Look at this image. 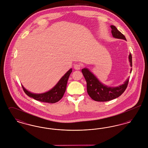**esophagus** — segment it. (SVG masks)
<instances>
[{
    "label": "esophagus",
    "mask_w": 148,
    "mask_h": 148,
    "mask_svg": "<svg viewBox=\"0 0 148 148\" xmlns=\"http://www.w3.org/2000/svg\"><path fill=\"white\" fill-rule=\"evenodd\" d=\"M74 68L75 70H80L81 68V65L79 64H75L74 66Z\"/></svg>",
    "instance_id": "1"
}]
</instances>
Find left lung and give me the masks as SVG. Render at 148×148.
I'll return each mask as SVG.
<instances>
[{"label": "left lung", "mask_w": 148, "mask_h": 148, "mask_svg": "<svg viewBox=\"0 0 148 148\" xmlns=\"http://www.w3.org/2000/svg\"><path fill=\"white\" fill-rule=\"evenodd\" d=\"M110 27L114 38L127 40L125 36L120 32L115 26L111 25ZM129 61L130 66L132 67V56L130 53L129 56ZM82 71L86 82L87 92L89 95L92 99L97 101H107L118 98L127 89L129 79V77H128L123 84L118 86L110 87L100 82L89 69L85 68L82 70ZM130 72V73H132V68Z\"/></svg>", "instance_id": "obj_1"}]
</instances>
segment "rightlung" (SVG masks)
I'll use <instances>...</instances> for the list:
<instances>
[{
    "mask_svg": "<svg viewBox=\"0 0 148 148\" xmlns=\"http://www.w3.org/2000/svg\"><path fill=\"white\" fill-rule=\"evenodd\" d=\"M71 72L72 69L71 68L61 77L58 83L52 89L45 92L40 94L33 93L27 90L23 85L22 87L25 93L30 98L42 102L55 103L63 98L66 90L68 80Z\"/></svg>",
    "mask_w": 148,
    "mask_h": 148,
    "instance_id": "1",
    "label": "right lung"
}]
</instances>
